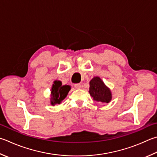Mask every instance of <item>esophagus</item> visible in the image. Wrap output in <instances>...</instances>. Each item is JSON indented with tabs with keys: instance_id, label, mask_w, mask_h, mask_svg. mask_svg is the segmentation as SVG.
Masks as SVG:
<instances>
[{
	"instance_id": "1",
	"label": "esophagus",
	"mask_w": 157,
	"mask_h": 157,
	"mask_svg": "<svg viewBox=\"0 0 157 157\" xmlns=\"http://www.w3.org/2000/svg\"><path fill=\"white\" fill-rule=\"evenodd\" d=\"M74 87H75L76 89H79L81 88V84H74Z\"/></svg>"
}]
</instances>
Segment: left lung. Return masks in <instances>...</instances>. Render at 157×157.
Masks as SVG:
<instances>
[{"label": "left lung", "mask_w": 157, "mask_h": 157, "mask_svg": "<svg viewBox=\"0 0 157 157\" xmlns=\"http://www.w3.org/2000/svg\"><path fill=\"white\" fill-rule=\"evenodd\" d=\"M89 92L93 99L98 102L108 104L112 99V93L102 79L98 76L94 77L89 82Z\"/></svg>", "instance_id": "obj_1"}]
</instances>
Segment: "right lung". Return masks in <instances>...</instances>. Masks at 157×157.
Listing matches in <instances>:
<instances>
[{"label": "right lung", "mask_w": 157, "mask_h": 157, "mask_svg": "<svg viewBox=\"0 0 157 157\" xmlns=\"http://www.w3.org/2000/svg\"><path fill=\"white\" fill-rule=\"evenodd\" d=\"M62 82L59 80H55L51 86L50 103L52 106L56 104H59L66 98L69 90L71 86L69 85H62Z\"/></svg>", "instance_id": "obj_1"}]
</instances>
